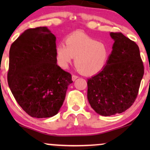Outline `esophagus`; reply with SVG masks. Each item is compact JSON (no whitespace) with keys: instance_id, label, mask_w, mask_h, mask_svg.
I'll return each instance as SVG.
<instances>
[{"instance_id":"obj_1","label":"esophagus","mask_w":150,"mask_h":150,"mask_svg":"<svg viewBox=\"0 0 150 150\" xmlns=\"http://www.w3.org/2000/svg\"><path fill=\"white\" fill-rule=\"evenodd\" d=\"M77 78H78V76H77V75H72V80H73V81H75Z\"/></svg>"}]
</instances>
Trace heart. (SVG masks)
Masks as SVG:
<instances>
[{"label": "heart", "mask_w": 150, "mask_h": 150, "mask_svg": "<svg viewBox=\"0 0 150 150\" xmlns=\"http://www.w3.org/2000/svg\"><path fill=\"white\" fill-rule=\"evenodd\" d=\"M65 44L56 45V59L58 66L68 68L75 58V65L81 73L92 75L100 73L107 65L111 50L103 42H99L78 32L65 38Z\"/></svg>", "instance_id": "1"}]
</instances>
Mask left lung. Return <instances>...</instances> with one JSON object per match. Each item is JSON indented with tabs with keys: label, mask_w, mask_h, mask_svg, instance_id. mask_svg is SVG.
Instances as JSON below:
<instances>
[{
	"label": "left lung",
	"mask_w": 150,
	"mask_h": 150,
	"mask_svg": "<svg viewBox=\"0 0 150 150\" xmlns=\"http://www.w3.org/2000/svg\"><path fill=\"white\" fill-rule=\"evenodd\" d=\"M114 40L111 56L103 70L87 81V99L99 115L124 112L138 94L144 65L138 46L121 32H111Z\"/></svg>",
	"instance_id": "left-lung-1"
}]
</instances>
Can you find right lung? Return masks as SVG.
<instances>
[{"mask_svg": "<svg viewBox=\"0 0 150 150\" xmlns=\"http://www.w3.org/2000/svg\"><path fill=\"white\" fill-rule=\"evenodd\" d=\"M56 38L46 27L25 30L12 44L8 82L12 94L30 116L57 114L65 100L71 74L56 59Z\"/></svg>", "mask_w": 150, "mask_h": 150, "instance_id": "add662e5", "label": "right lung"}]
</instances>
